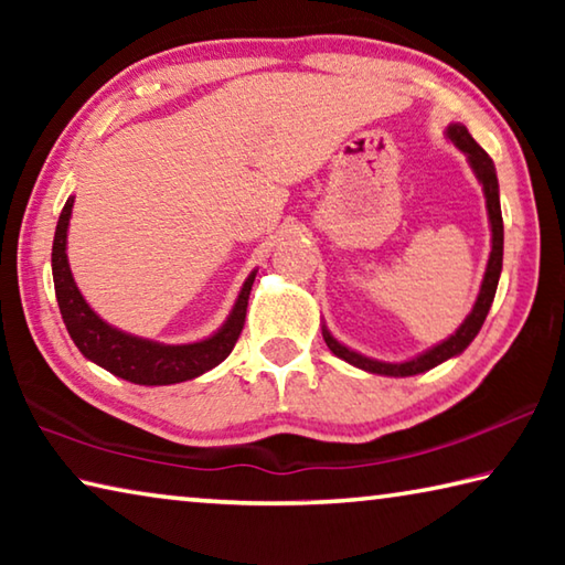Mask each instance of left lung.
I'll return each instance as SVG.
<instances>
[{"label": "left lung", "mask_w": 565, "mask_h": 565, "mask_svg": "<svg viewBox=\"0 0 565 565\" xmlns=\"http://www.w3.org/2000/svg\"><path fill=\"white\" fill-rule=\"evenodd\" d=\"M446 139L454 141V147L458 151H463L468 159V167L473 169V174L478 179V184L483 186V196H486V212H489V224H491V254H489V264H486V274L481 281V289H478L476 303L468 317L463 319L461 327H458L451 337L444 339L436 347L426 349L418 356L408 359V361H379L371 356H363V353L349 349L347 343H341L339 339H333V333L327 329V323H321V333L327 347L331 353H337L339 359H343L351 366H356L361 371H369V374H379V376H394V379H404V376H416L424 374V371L438 366L448 359H456L458 353H463L468 349L478 331H481L486 317H489V309L493 303L495 289H499V279H501V269H503V216H501V196H499V177H495V167L491 157L476 145L471 134L463 127V124H448L446 127Z\"/></svg>", "instance_id": "left-lung-1"}]
</instances>
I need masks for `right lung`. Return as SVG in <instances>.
<instances>
[{"label": "right lung", "mask_w": 565, "mask_h": 565, "mask_svg": "<svg viewBox=\"0 0 565 565\" xmlns=\"http://www.w3.org/2000/svg\"><path fill=\"white\" fill-rule=\"evenodd\" d=\"M74 209V196L66 199L54 232L52 246V276L56 303H60L64 327L70 331L76 349L84 359L107 369L109 374L139 386H169L181 381L196 379L218 366L232 353L238 333L244 329L246 303L256 279V269L246 276L236 301L228 311L226 321L214 333L202 341L191 343H161L151 339L134 337L104 321L97 311L84 299L76 286L70 259H66V234H70V218Z\"/></svg>", "instance_id": "right-lung-1"}]
</instances>
